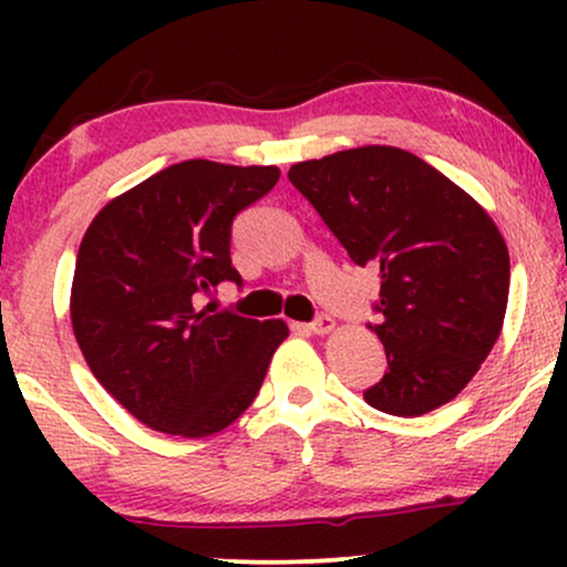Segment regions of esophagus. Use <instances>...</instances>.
<instances>
[{
    "label": "esophagus",
    "mask_w": 567,
    "mask_h": 567,
    "mask_svg": "<svg viewBox=\"0 0 567 567\" xmlns=\"http://www.w3.org/2000/svg\"><path fill=\"white\" fill-rule=\"evenodd\" d=\"M309 330L317 336H324V333H333L336 330V320L330 315H317L315 322H309Z\"/></svg>",
    "instance_id": "esophagus-1"
}]
</instances>
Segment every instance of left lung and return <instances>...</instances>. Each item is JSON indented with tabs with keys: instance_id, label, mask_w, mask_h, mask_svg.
Instances as JSON below:
<instances>
[{
	"instance_id": "left-lung-1",
	"label": "left lung",
	"mask_w": 567,
	"mask_h": 567,
	"mask_svg": "<svg viewBox=\"0 0 567 567\" xmlns=\"http://www.w3.org/2000/svg\"><path fill=\"white\" fill-rule=\"evenodd\" d=\"M290 184L315 205L357 266L379 269L368 324L389 370L365 389L370 408L424 415L477 373L509 298V250L483 207L415 154L362 146L298 162Z\"/></svg>"
}]
</instances>
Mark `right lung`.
<instances>
[{"instance_id":"obj_1","label":"right lung","mask_w":567,"mask_h":567,"mask_svg":"<svg viewBox=\"0 0 567 567\" xmlns=\"http://www.w3.org/2000/svg\"><path fill=\"white\" fill-rule=\"evenodd\" d=\"M277 181L275 165L186 159L109 202L84 231L71 324L95 379L141 424L207 437L256 400L288 324L197 301L243 285L231 224Z\"/></svg>"}]
</instances>
